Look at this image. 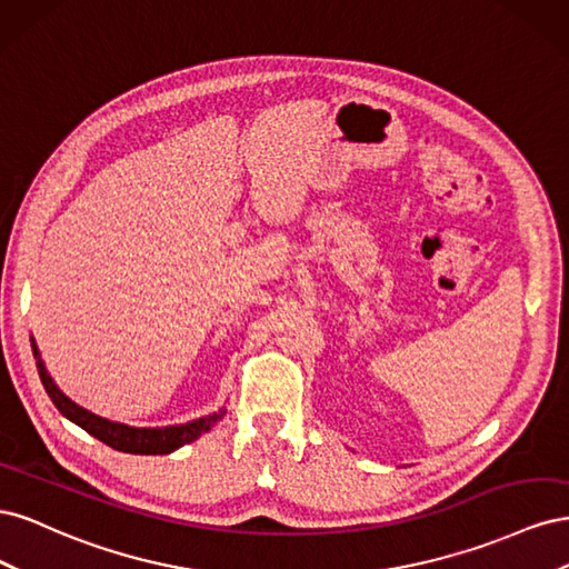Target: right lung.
Returning <instances> with one entry per match:
<instances>
[{"instance_id": "obj_1", "label": "right lung", "mask_w": 569, "mask_h": 569, "mask_svg": "<svg viewBox=\"0 0 569 569\" xmlns=\"http://www.w3.org/2000/svg\"><path fill=\"white\" fill-rule=\"evenodd\" d=\"M32 353H36L38 360V372H40V380L49 393V399L54 401V406L59 408L61 416H66L68 420H73L76 425H80L84 432L97 437L99 441H104L107 446L116 451H123V453H140V456H161V453H170L180 449V446L189 443L199 439L203 432H209V429L216 425V420L220 416H209V418H199L194 422H187V425H176V427H161V429H140V427H128V425H118L111 420H104L94 416V412L80 408L78 403H73L68 396H63L59 391V387L51 380L40 351L36 347V341H32Z\"/></svg>"}]
</instances>
